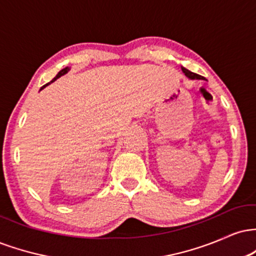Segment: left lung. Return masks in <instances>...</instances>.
I'll list each match as a JSON object with an SVG mask.
<instances>
[{
	"label": "left lung",
	"mask_w": 256,
	"mask_h": 256,
	"mask_svg": "<svg viewBox=\"0 0 256 256\" xmlns=\"http://www.w3.org/2000/svg\"><path fill=\"white\" fill-rule=\"evenodd\" d=\"M182 71H183L184 74L188 78H190V79H204V77H202V76L196 74V73H194V72H192V71H189V70L184 68V67H182Z\"/></svg>",
	"instance_id": "1"
}]
</instances>
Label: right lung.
I'll list each match as a JSON object with an SVG mask.
<instances>
[{
	"instance_id": "1",
	"label": "right lung",
	"mask_w": 256,
	"mask_h": 256,
	"mask_svg": "<svg viewBox=\"0 0 256 256\" xmlns=\"http://www.w3.org/2000/svg\"><path fill=\"white\" fill-rule=\"evenodd\" d=\"M68 71H70V68H68V67H66V68L61 70V71H60V72H58V74H56V77H55L54 79H52V80L50 82V83H52V82H55V80H56V79H58V78H60V77H61V76L66 74V73H67V72H68ZM48 84H49V83H48ZM48 84H46V85H44V86H43V88H46V85H48ZM43 88H42V89H43Z\"/></svg>"
}]
</instances>
